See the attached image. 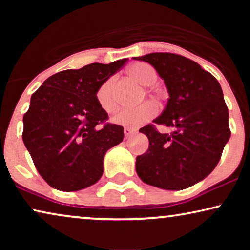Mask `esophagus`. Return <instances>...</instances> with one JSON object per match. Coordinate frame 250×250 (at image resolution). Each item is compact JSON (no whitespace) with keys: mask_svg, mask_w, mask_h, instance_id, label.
Returning <instances> with one entry per match:
<instances>
[{"mask_svg":"<svg viewBox=\"0 0 250 250\" xmlns=\"http://www.w3.org/2000/svg\"><path fill=\"white\" fill-rule=\"evenodd\" d=\"M136 132V129L135 128H129V127H125L124 128V134H125V138L127 139V138H129V136H131L133 133H135Z\"/></svg>","mask_w":250,"mask_h":250,"instance_id":"34e87169","label":"esophagus"}]
</instances>
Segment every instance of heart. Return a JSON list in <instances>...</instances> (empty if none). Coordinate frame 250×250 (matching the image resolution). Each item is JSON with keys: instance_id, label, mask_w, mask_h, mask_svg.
Returning <instances> with one entry per match:
<instances>
[{"instance_id": "1", "label": "heart", "mask_w": 250, "mask_h": 250, "mask_svg": "<svg viewBox=\"0 0 250 250\" xmlns=\"http://www.w3.org/2000/svg\"><path fill=\"white\" fill-rule=\"evenodd\" d=\"M128 74L143 85H151L157 80L156 70L146 62H135L128 68ZM97 101L104 111L111 112L117 107V99L115 95V77H109L99 86ZM158 114V107L155 102L146 101L135 107H126L119 110L112 122L123 126H138L150 121Z\"/></svg>"}]
</instances>
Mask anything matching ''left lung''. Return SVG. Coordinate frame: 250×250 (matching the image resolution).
<instances>
[{"mask_svg": "<svg viewBox=\"0 0 250 250\" xmlns=\"http://www.w3.org/2000/svg\"><path fill=\"white\" fill-rule=\"evenodd\" d=\"M135 60L149 62L165 82L169 98L163 114L140 128L148 151L136 157L140 179L165 190H182L209 175L231 135L229 110L216 78L175 53L156 52ZM156 125L172 127L160 133Z\"/></svg>", "mask_w": 250, "mask_h": 250, "instance_id": "8db88e82", "label": "left lung"}]
</instances>
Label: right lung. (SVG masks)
Listing matches in <instances>:
<instances>
[{
	"label": "right lung",
	"mask_w": 250,
	"mask_h": 250,
	"mask_svg": "<svg viewBox=\"0 0 250 250\" xmlns=\"http://www.w3.org/2000/svg\"><path fill=\"white\" fill-rule=\"evenodd\" d=\"M126 60L60 71L33 93L22 140L50 187L69 192L100 180L105 152L123 141L124 128L108 123L95 94Z\"/></svg>",
	"instance_id": "add662e5"
}]
</instances>
